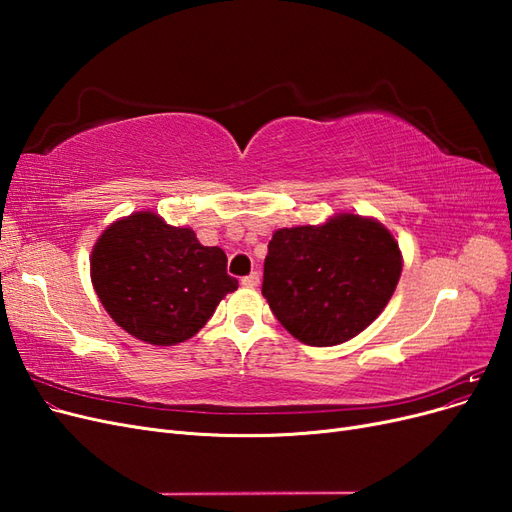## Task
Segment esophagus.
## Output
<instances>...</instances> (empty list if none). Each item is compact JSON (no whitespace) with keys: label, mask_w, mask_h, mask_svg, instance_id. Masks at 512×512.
<instances>
[{"label":"esophagus","mask_w":512,"mask_h":512,"mask_svg":"<svg viewBox=\"0 0 512 512\" xmlns=\"http://www.w3.org/2000/svg\"><path fill=\"white\" fill-rule=\"evenodd\" d=\"M241 284H243L245 288H256V286L260 284V273H258V271H252L250 275H245L243 280H241Z\"/></svg>","instance_id":"esophagus-1"}]
</instances>
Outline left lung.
<instances>
[{
    "label": "left lung",
    "instance_id": "obj_1",
    "mask_svg": "<svg viewBox=\"0 0 512 512\" xmlns=\"http://www.w3.org/2000/svg\"><path fill=\"white\" fill-rule=\"evenodd\" d=\"M404 256L393 232L359 213L277 228L265 258L262 297L282 327L307 346H337L389 305Z\"/></svg>",
    "mask_w": 512,
    "mask_h": 512
}]
</instances>
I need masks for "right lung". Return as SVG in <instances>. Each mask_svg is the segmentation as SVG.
Returning <instances> with one entry per match:
<instances>
[{"label":"right lung","instance_id":"1","mask_svg":"<svg viewBox=\"0 0 512 512\" xmlns=\"http://www.w3.org/2000/svg\"><path fill=\"white\" fill-rule=\"evenodd\" d=\"M226 262L222 247L203 245L190 226H170L145 209L102 230L91 247L89 273L117 327L151 346H177L239 288Z\"/></svg>","mask_w":512,"mask_h":512}]
</instances>
